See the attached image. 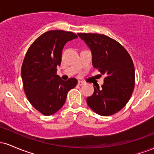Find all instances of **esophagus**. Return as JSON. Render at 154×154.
<instances>
[{
	"mask_svg": "<svg viewBox=\"0 0 154 154\" xmlns=\"http://www.w3.org/2000/svg\"><path fill=\"white\" fill-rule=\"evenodd\" d=\"M78 85H85V82H83V81L79 80L78 81Z\"/></svg>",
	"mask_w": 154,
	"mask_h": 154,
	"instance_id": "34e87169",
	"label": "esophagus"
}]
</instances>
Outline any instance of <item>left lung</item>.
<instances>
[{
  "label": "left lung",
  "mask_w": 154,
  "mask_h": 154,
  "mask_svg": "<svg viewBox=\"0 0 154 154\" xmlns=\"http://www.w3.org/2000/svg\"><path fill=\"white\" fill-rule=\"evenodd\" d=\"M92 52L93 66L105 75L101 88L87 98L93 111L101 116H110L125 106L135 88V67L131 56L121 44L105 35L79 33Z\"/></svg>",
  "instance_id": "obj_1"
}]
</instances>
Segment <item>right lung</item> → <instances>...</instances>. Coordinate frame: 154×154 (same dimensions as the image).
<instances>
[{
  "label": "right lung",
  "instance_id": "1",
  "mask_svg": "<svg viewBox=\"0 0 154 154\" xmlns=\"http://www.w3.org/2000/svg\"><path fill=\"white\" fill-rule=\"evenodd\" d=\"M77 38L72 32L48 31L26 51L21 72L24 91L29 103L43 115H52L59 111L69 91L77 85L75 78L63 81L56 75L63 46Z\"/></svg>",
  "mask_w": 154,
  "mask_h": 154
}]
</instances>
